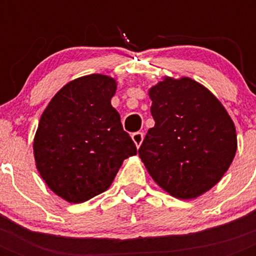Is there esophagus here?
I'll return each instance as SVG.
<instances>
[{"label": "esophagus", "instance_id": "1", "mask_svg": "<svg viewBox=\"0 0 256 256\" xmlns=\"http://www.w3.org/2000/svg\"><path fill=\"white\" fill-rule=\"evenodd\" d=\"M144 134L142 132H132V140H134V144H136V148H140V144H142V140H144Z\"/></svg>", "mask_w": 256, "mask_h": 256}]
</instances>
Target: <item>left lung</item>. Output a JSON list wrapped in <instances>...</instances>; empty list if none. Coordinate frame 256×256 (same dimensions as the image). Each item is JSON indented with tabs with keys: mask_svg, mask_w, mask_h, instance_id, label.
<instances>
[{
	"mask_svg": "<svg viewBox=\"0 0 256 256\" xmlns=\"http://www.w3.org/2000/svg\"><path fill=\"white\" fill-rule=\"evenodd\" d=\"M156 120L140 156L152 179L176 198H196L216 184L236 152L234 122L206 88L166 78L150 88Z\"/></svg>",
	"mask_w": 256,
	"mask_h": 256,
	"instance_id": "left-lung-1",
	"label": "left lung"
}]
</instances>
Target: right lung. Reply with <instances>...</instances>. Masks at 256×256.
<instances>
[{
	"label": "right lung",
	"instance_id": "right-lung-1",
	"mask_svg": "<svg viewBox=\"0 0 256 256\" xmlns=\"http://www.w3.org/2000/svg\"><path fill=\"white\" fill-rule=\"evenodd\" d=\"M116 88L112 78L100 74L74 80L40 120L33 144L37 168L68 202H86L108 190L124 160L136 154L110 102Z\"/></svg>",
	"mask_w": 256,
	"mask_h": 256
}]
</instances>
